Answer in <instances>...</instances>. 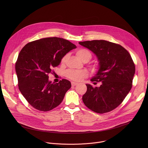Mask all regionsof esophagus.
Here are the masks:
<instances>
[{"mask_svg":"<svg viewBox=\"0 0 148 148\" xmlns=\"http://www.w3.org/2000/svg\"><path fill=\"white\" fill-rule=\"evenodd\" d=\"M78 84V82H71V85H72V86H75L77 85Z\"/></svg>","mask_w":148,"mask_h":148,"instance_id":"1","label":"esophagus"}]
</instances>
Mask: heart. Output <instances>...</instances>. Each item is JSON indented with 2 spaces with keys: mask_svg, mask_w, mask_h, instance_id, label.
Segmentation results:
<instances>
[{
  "mask_svg": "<svg viewBox=\"0 0 148 148\" xmlns=\"http://www.w3.org/2000/svg\"><path fill=\"white\" fill-rule=\"evenodd\" d=\"M76 55L83 62H88L91 58V53L84 49H80L76 51ZM68 58V55H66L62 57L61 63H65ZM66 76L74 81H81L84 78L88 75V73L86 70H69L66 73Z\"/></svg>",
  "mask_w": 148,
  "mask_h": 148,
  "instance_id": "1",
  "label": "heart"
}]
</instances>
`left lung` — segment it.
<instances>
[{"label":"left lung","mask_w":148,"mask_h":148,"mask_svg":"<svg viewBox=\"0 0 148 148\" xmlns=\"http://www.w3.org/2000/svg\"><path fill=\"white\" fill-rule=\"evenodd\" d=\"M80 45L91 50L97 57L99 67L91 81L101 82L94 88L87 84L82 96L86 106L92 111L110 112L122 103L132 88L135 66L128 51L119 45L103 40L81 41Z\"/></svg>","instance_id":"8db88e82"}]
</instances>
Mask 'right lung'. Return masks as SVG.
Listing matches in <instances>:
<instances>
[{"mask_svg": "<svg viewBox=\"0 0 148 148\" xmlns=\"http://www.w3.org/2000/svg\"><path fill=\"white\" fill-rule=\"evenodd\" d=\"M76 48L67 40L53 37L32 41L20 51L15 65L18 86L33 107L49 111L62 101L71 87L70 81L62 79L52 83L49 74L60 65L63 57Z\"/></svg>", "mask_w": 148, "mask_h": 148, "instance_id": "add662e5", "label": "right lung"}]
</instances>
